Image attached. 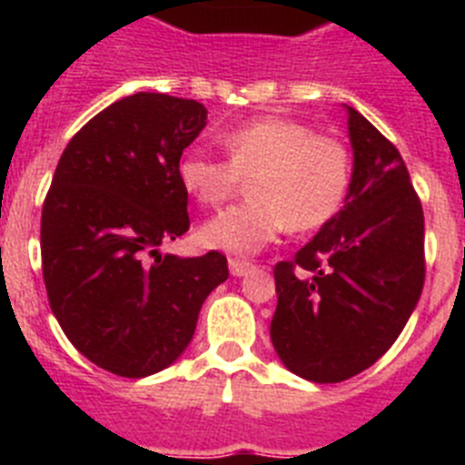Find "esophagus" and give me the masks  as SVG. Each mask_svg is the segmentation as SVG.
I'll use <instances>...</instances> for the list:
<instances>
[{"label":"esophagus","mask_w":465,"mask_h":465,"mask_svg":"<svg viewBox=\"0 0 465 465\" xmlns=\"http://www.w3.org/2000/svg\"><path fill=\"white\" fill-rule=\"evenodd\" d=\"M228 268L232 277H246V274L253 270V265L249 261H235V258H232V261L228 262Z\"/></svg>","instance_id":"obj_1"}]
</instances>
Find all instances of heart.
Instances as JSON below:
<instances>
[{"instance_id":"obj_1","label":"heart","mask_w":465,"mask_h":465,"mask_svg":"<svg viewBox=\"0 0 465 465\" xmlns=\"http://www.w3.org/2000/svg\"><path fill=\"white\" fill-rule=\"evenodd\" d=\"M228 163L200 151L179 158L183 191L204 207H219L249 182L252 200L200 228V242L216 252L252 256L286 225L310 232L338 213L351 176L349 151L338 137L314 134L295 118H258L221 134Z\"/></svg>"}]
</instances>
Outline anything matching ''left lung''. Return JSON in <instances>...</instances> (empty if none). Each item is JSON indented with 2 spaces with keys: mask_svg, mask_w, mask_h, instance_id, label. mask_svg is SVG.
I'll return each instance as SVG.
<instances>
[{
  "mask_svg": "<svg viewBox=\"0 0 465 465\" xmlns=\"http://www.w3.org/2000/svg\"><path fill=\"white\" fill-rule=\"evenodd\" d=\"M354 170L344 207L274 268L270 338L302 380L335 384L389 351L424 289V212L401 153L347 106Z\"/></svg>",
  "mask_w": 465,
  "mask_h": 465,
  "instance_id": "obj_1",
  "label": "left lung"
}]
</instances>
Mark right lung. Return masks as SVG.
<instances>
[{"label":"right lung","instance_id":"add662e5","mask_svg":"<svg viewBox=\"0 0 465 465\" xmlns=\"http://www.w3.org/2000/svg\"><path fill=\"white\" fill-rule=\"evenodd\" d=\"M204 125L200 102L130 94L74 134L53 174L41 212L48 302L69 342L114 375L139 380L174 363L228 279L219 252L160 253L191 225L176 165Z\"/></svg>","mask_w":465,"mask_h":465}]
</instances>
